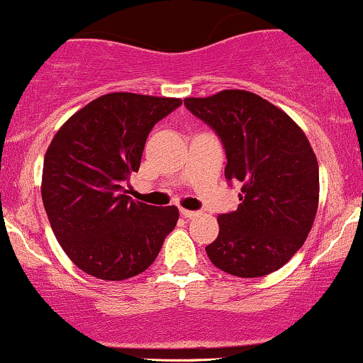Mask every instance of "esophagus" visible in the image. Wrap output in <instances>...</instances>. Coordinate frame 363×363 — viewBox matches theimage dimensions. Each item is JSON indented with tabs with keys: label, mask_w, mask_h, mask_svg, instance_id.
Wrapping results in <instances>:
<instances>
[{
	"label": "esophagus",
	"mask_w": 363,
	"mask_h": 363,
	"mask_svg": "<svg viewBox=\"0 0 363 363\" xmlns=\"http://www.w3.org/2000/svg\"><path fill=\"white\" fill-rule=\"evenodd\" d=\"M180 213H182L183 217H185V218H192V217H197V215H199V213H197V211H192V210H185V208H182V210H180Z\"/></svg>",
	"instance_id": "esophagus-1"
}]
</instances>
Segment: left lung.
I'll list each match as a JSON object with an SVG mask.
<instances>
[{
  "instance_id": "left-lung-1",
  "label": "left lung",
  "mask_w": 363,
  "mask_h": 363,
  "mask_svg": "<svg viewBox=\"0 0 363 363\" xmlns=\"http://www.w3.org/2000/svg\"><path fill=\"white\" fill-rule=\"evenodd\" d=\"M224 145L225 180L242 182L240 204L218 215L211 263L235 277H263L284 267L314 224L319 167L302 128L282 109L245 89L183 100Z\"/></svg>"
}]
</instances>
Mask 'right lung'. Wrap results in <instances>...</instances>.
I'll return each instance as SVG.
<instances>
[{
	"mask_svg": "<svg viewBox=\"0 0 363 363\" xmlns=\"http://www.w3.org/2000/svg\"><path fill=\"white\" fill-rule=\"evenodd\" d=\"M180 104L107 93L72 114L52 138L42 201L61 249L84 274L102 281L143 274L177 225V206L139 203L123 185L139 171L150 130Z\"/></svg>",
	"mask_w": 363,
	"mask_h": 363,
	"instance_id": "1",
	"label": "right lung"
}]
</instances>
